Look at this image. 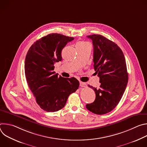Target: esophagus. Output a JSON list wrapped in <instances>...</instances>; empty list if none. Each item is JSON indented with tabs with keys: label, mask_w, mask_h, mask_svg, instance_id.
<instances>
[{
	"label": "esophagus",
	"mask_w": 147,
	"mask_h": 147,
	"mask_svg": "<svg viewBox=\"0 0 147 147\" xmlns=\"http://www.w3.org/2000/svg\"><path fill=\"white\" fill-rule=\"evenodd\" d=\"M80 86L81 87H86L87 86V84L86 82H81L80 81Z\"/></svg>",
	"instance_id": "1"
}]
</instances>
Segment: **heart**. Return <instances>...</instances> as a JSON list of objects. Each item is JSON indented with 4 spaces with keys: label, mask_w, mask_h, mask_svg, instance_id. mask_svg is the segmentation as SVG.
I'll use <instances>...</instances> for the list:
<instances>
[{
    "label": "heart",
    "mask_w": 147,
    "mask_h": 147,
    "mask_svg": "<svg viewBox=\"0 0 147 147\" xmlns=\"http://www.w3.org/2000/svg\"><path fill=\"white\" fill-rule=\"evenodd\" d=\"M90 46L89 45V44L87 42L85 41H81L80 42L77 43V44L76 45V48H84V47H89Z\"/></svg>",
    "instance_id": "heart-1"
}]
</instances>
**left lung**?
<instances>
[{"mask_svg": "<svg viewBox=\"0 0 147 147\" xmlns=\"http://www.w3.org/2000/svg\"><path fill=\"white\" fill-rule=\"evenodd\" d=\"M94 46V67L100 85L96 88L88 85L96 94L94 102L86 108L96 115H104L116 108L122 98L128 82L124 54L112 40L101 35L87 36Z\"/></svg>", "mask_w": 147, "mask_h": 147, "instance_id": "left-lung-1", "label": "left lung"}]
</instances>
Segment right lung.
I'll use <instances>...</instances> for the list:
<instances>
[{
  "mask_svg": "<svg viewBox=\"0 0 147 147\" xmlns=\"http://www.w3.org/2000/svg\"><path fill=\"white\" fill-rule=\"evenodd\" d=\"M73 39L60 34H50L36 40L27 53L24 66L27 82L36 103L47 112L62 109L69 95L79 87L76 78H64L53 71L55 63L62 59V49Z\"/></svg>",
  "mask_w": 147,
  "mask_h": 147,
  "instance_id": "obj_1",
  "label": "right lung"
}]
</instances>
